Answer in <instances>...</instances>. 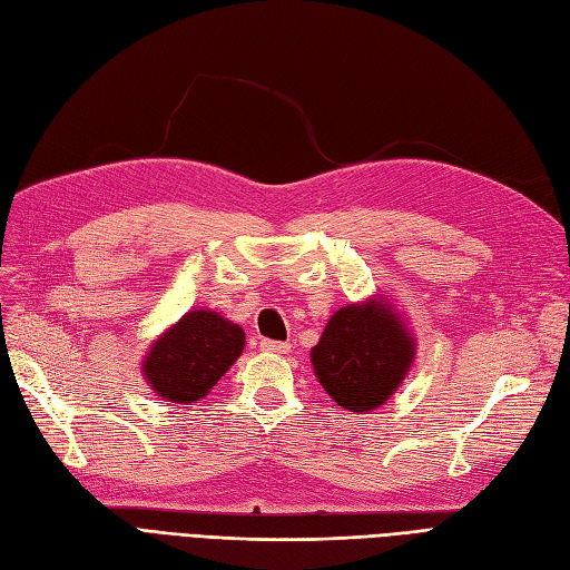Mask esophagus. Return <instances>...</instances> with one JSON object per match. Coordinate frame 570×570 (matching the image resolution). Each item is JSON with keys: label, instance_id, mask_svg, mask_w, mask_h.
<instances>
[{"label": "esophagus", "instance_id": "esophagus-1", "mask_svg": "<svg viewBox=\"0 0 570 570\" xmlns=\"http://www.w3.org/2000/svg\"><path fill=\"white\" fill-rule=\"evenodd\" d=\"M261 350H264V352H275V355H287V352H289V343H281V341H261Z\"/></svg>", "mask_w": 570, "mask_h": 570}]
</instances>
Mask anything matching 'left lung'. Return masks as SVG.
<instances>
[{
	"label": "left lung",
	"instance_id": "1",
	"mask_svg": "<svg viewBox=\"0 0 570 570\" xmlns=\"http://www.w3.org/2000/svg\"><path fill=\"white\" fill-rule=\"evenodd\" d=\"M412 357V337L403 323L374 302L335 312L312 350L323 389L352 412H368L389 400L405 379Z\"/></svg>",
	"mask_w": 570,
	"mask_h": 570
}]
</instances>
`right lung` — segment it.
Masks as SVG:
<instances>
[{
    "instance_id": "add662e5",
    "label": "right lung",
    "mask_w": 570,
    "mask_h": 570,
    "mask_svg": "<svg viewBox=\"0 0 570 570\" xmlns=\"http://www.w3.org/2000/svg\"><path fill=\"white\" fill-rule=\"evenodd\" d=\"M244 350V331L215 312L196 309L181 316L150 347L146 379L167 403L204 397Z\"/></svg>"
}]
</instances>
